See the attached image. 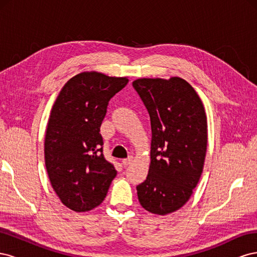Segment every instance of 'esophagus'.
I'll return each mask as SVG.
<instances>
[{
  "label": "esophagus",
  "instance_id": "34e87169",
  "mask_svg": "<svg viewBox=\"0 0 257 257\" xmlns=\"http://www.w3.org/2000/svg\"><path fill=\"white\" fill-rule=\"evenodd\" d=\"M133 159H134L133 157H128L127 159H123V160H122V164H123L124 166H127L128 164H131L132 162H133Z\"/></svg>",
  "mask_w": 257,
  "mask_h": 257
}]
</instances>
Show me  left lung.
Masks as SVG:
<instances>
[{
    "label": "left lung",
    "instance_id": "obj_1",
    "mask_svg": "<svg viewBox=\"0 0 257 257\" xmlns=\"http://www.w3.org/2000/svg\"><path fill=\"white\" fill-rule=\"evenodd\" d=\"M151 121V163L136 186L141 205L165 215L180 209L196 188L207 151V118L196 91L179 77L133 82Z\"/></svg>",
    "mask_w": 257,
    "mask_h": 257
}]
</instances>
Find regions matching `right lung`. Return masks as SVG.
I'll use <instances>...</instances> for the list:
<instances>
[{"instance_id":"1","label":"right lung","mask_w":257,"mask_h":257,"mask_svg":"<svg viewBox=\"0 0 257 257\" xmlns=\"http://www.w3.org/2000/svg\"><path fill=\"white\" fill-rule=\"evenodd\" d=\"M126 77L84 72L69 79L53 104L45 137V164L62 204L76 212L102 204L116 175L103 154L100 125Z\"/></svg>"}]
</instances>
